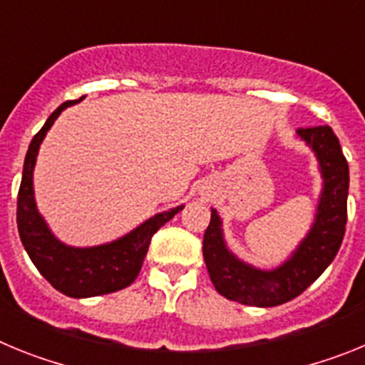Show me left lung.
Returning a JSON list of instances; mask_svg holds the SVG:
<instances>
[{"mask_svg": "<svg viewBox=\"0 0 365 365\" xmlns=\"http://www.w3.org/2000/svg\"><path fill=\"white\" fill-rule=\"evenodd\" d=\"M298 135L320 160L324 192L314 225L291 259L270 272L245 265L225 247L221 219L217 210H212L210 225L202 237V256L215 291L232 302L252 307H276L291 302L320 278L344 240L349 166L338 137L329 125L298 128Z\"/></svg>", "mask_w": 365, "mask_h": 365, "instance_id": "8db88e82", "label": "left lung"}]
</instances>
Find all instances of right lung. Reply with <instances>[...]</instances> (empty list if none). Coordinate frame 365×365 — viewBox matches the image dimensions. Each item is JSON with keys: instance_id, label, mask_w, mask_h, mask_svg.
<instances>
[{"instance_id": "1", "label": "right lung", "mask_w": 365, "mask_h": 365, "mask_svg": "<svg viewBox=\"0 0 365 365\" xmlns=\"http://www.w3.org/2000/svg\"><path fill=\"white\" fill-rule=\"evenodd\" d=\"M80 100H67L56 111H53L47 122L31 140L25 155L24 177L18 192V212L16 222L25 250L40 274L62 294L71 298H89V296L109 294L120 291L135 282L146 257L151 237L164 222H168L182 206L170 212L157 214L148 219L131 234L109 245L91 248H73L51 234L45 221L36 210L34 190H32V170L36 164V155L45 133L49 131L58 115Z\"/></svg>"}]
</instances>
